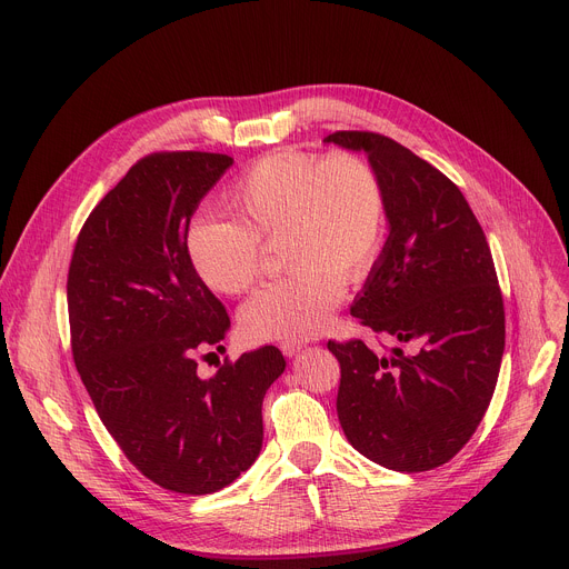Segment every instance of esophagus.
Masks as SVG:
<instances>
[{
  "label": "esophagus",
  "mask_w": 569,
  "mask_h": 569,
  "mask_svg": "<svg viewBox=\"0 0 569 569\" xmlns=\"http://www.w3.org/2000/svg\"><path fill=\"white\" fill-rule=\"evenodd\" d=\"M302 346H305L302 341H282V343H280V351H282L287 358H291V356H296V353L300 351Z\"/></svg>",
  "instance_id": "34e87169"
}]
</instances>
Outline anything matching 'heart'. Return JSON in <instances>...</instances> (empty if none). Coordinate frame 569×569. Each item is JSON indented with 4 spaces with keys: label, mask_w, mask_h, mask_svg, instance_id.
Listing matches in <instances>:
<instances>
[{
    "label": "heart",
    "mask_w": 569,
    "mask_h": 569,
    "mask_svg": "<svg viewBox=\"0 0 569 569\" xmlns=\"http://www.w3.org/2000/svg\"><path fill=\"white\" fill-rule=\"evenodd\" d=\"M228 204L234 221L193 218L187 254L211 291L239 296L261 273L264 243L280 241L289 273L261 287L239 312L241 330L257 341L317 335L341 300L343 280L369 276L387 234L385 184L356 152H271L232 182Z\"/></svg>",
    "instance_id": "heart-1"
}]
</instances>
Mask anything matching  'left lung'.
I'll return each instance as SVG.
<instances>
[{"instance_id": "obj_1", "label": "left lung", "mask_w": 569, "mask_h": 569, "mask_svg": "<svg viewBox=\"0 0 569 569\" xmlns=\"http://www.w3.org/2000/svg\"><path fill=\"white\" fill-rule=\"evenodd\" d=\"M323 143L365 150L387 193L389 237L351 315L412 346L376 356L362 339L328 341L337 417L369 460L428 471L469 442L495 395L506 317L492 252L460 189L401 143L373 132Z\"/></svg>"}]
</instances>
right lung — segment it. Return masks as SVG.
<instances>
[{"label":"right lung","instance_id":"obj_1","mask_svg":"<svg viewBox=\"0 0 569 569\" xmlns=\"http://www.w3.org/2000/svg\"><path fill=\"white\" fill-rule=\"evenodd\" d=\"M234 163L216 152L137 161L86 218L68 271L74 367L127 460L180 495L230 486L261 451V401L284 371L261 346L211 378L230 317L187 254L191 216Z\"/></svg>","mask_w":569,"mask_h":569}]
</instances>
